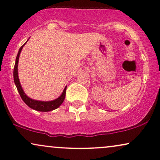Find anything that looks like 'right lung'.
<instances>
[{
    "mask_svg": "<svg viewBox=\"0 0 160 160\" xmlns=\"http://www.w3.org/2000/svg\"><path fill=\"white\" fill-rule=\"evenodd\" d=\"M27 41L25 42V43H27ZM25 43H24V44L20 47L19 52H18L17 56H16V58L15 66H14L13 79H14V82H15L16 86V88H17V90L19 92L20 96H21V98L23 100V102H25V103L26 104L29 108H32V109H34L38 111H42V112H47V111H53V110L56 109V108L59 107V106L62 104V102H64V100H65L67 86H65V88L64 89L63 92H62V95H60L58 98L55 99V100L49 101V102L34 100V99L29 98V97L25 94V92H24V90L22 89V87L21 83H20L19 75H18V63H19V55L20 53H21V51L23 47L25 45Z\"/></svg>",
    "mask_w": 160,
    "mask_h": 160,
    "instance_id": "obj_1",
    "label": "right lung"
}]
</instances>
